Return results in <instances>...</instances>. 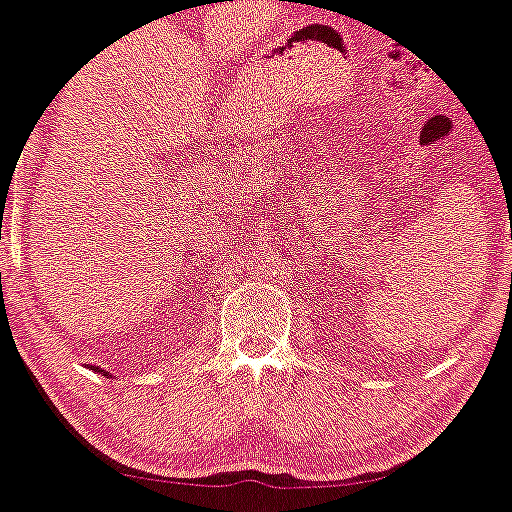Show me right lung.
I'll use <instances>...</instances> for the list:
<instances>
[{
    "label": "right lung",
    "mask_w": 512,
    "mask_h": 512,
    "mask_svg": "<svg viewBox=\"0 0 512 512\" xmlns=\"http://www.w3.org/2000/svg\"><path fill=\"white\" fill-rule=\"evenodd\" d=\"M91 370H96V373H101V375H110L108 370H103V368H98V366H88Z\"/></svg>",
    "instance_id": "obj_1"
}]
</instances>
